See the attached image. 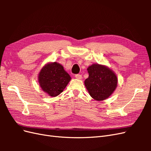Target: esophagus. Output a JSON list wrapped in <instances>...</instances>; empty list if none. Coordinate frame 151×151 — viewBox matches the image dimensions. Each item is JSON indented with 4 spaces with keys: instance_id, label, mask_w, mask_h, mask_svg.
<instances>
[{
    "instance_id": "1",
    "label": "esophagus",
    "mask_w": 151,
    "mask_h": 151,
    "mask_svg": "<svg viewBox=\"0 0 151 151\" xmlns=\"http://www.w3.org/2000/svg\"><path fill=\"white\" fill-rule=\"evenodd\" d=\"M75 77L77 79H82V76L80 74H76L75 76Z\"/></svg>"
}]
</instances>
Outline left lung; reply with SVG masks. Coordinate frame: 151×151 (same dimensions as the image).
Listing matches in <instances>:
<instances>
[{"mask_svg": "<svg viewBox=\"0 0 151 151\" xmlns=\"http://www.w3.org/2000/svg\"><path fill=\"white\" fill-rule=\"evenodd\" d=\"M89 77L84 85L89 95L98 101L106 99L113 93L118 84L116 74L108 67L93 63L88 68Z\"/></svg>", "mask_w": 151, "mask_h": 151, "instance_id": "obj_1", "label": "left lung"}]
</instances>
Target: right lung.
<instances>
[{"label":"right lung","mask_w":151,"mask_h":151,"mask_svg":"<svg viewBox=\"0 0 151 151\" xmlns=\"http://www.w3.org/2000/svg\"><path fill=\"white\" fill-rule=\"evenodd\" d=\"M38 83L45 93L51 97H55L63 92L71 80L69 74L63 67L57 62L46 63L40 70Z\"/></svg>","instance_id":"add662e5"}]
</instances>
